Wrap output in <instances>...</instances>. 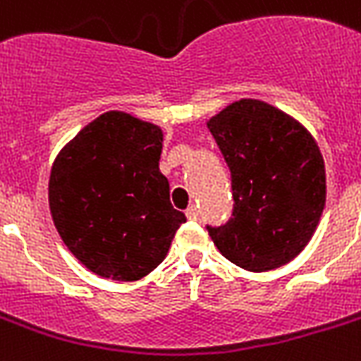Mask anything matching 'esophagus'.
<instances>
[{"label":"esophagus","instance_id":"34e87169","mask_svg":"<svg viewBox=\"0 0 361 361\" xmlns=\"http://www.w3.org/2000/svg\"><path fill=\"white\" fill-rule=\"evenodd\" d=\"M185 214L189 219H199V210H197V206H189L185 210Z\"/></svg>","mask_w":361,"mask_h":361}]
</instances>
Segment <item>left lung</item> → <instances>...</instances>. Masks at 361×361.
<instances>
[{"instance_id": "obj_1", "label": "left lung", "mask_w": 361, "mask_h": 361, "mask_svg": "<svg viewBox=\"0 0 361 361\" xmlns=\"http://www.w3.org/2000/svg\"><path fill=\"white\" fill-rule=\"evenodd\" d=\"M231 170L233 214L206 225L224 257L252 272L302 252L326 204L324 159L305 126L259 100H238L208 121Z\"/></svg>"}]
</instances>
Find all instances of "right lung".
<instances>
[{
  "label": "right lung",
  "instance_id": "add662e5",
  "mask_svg": "<svg viewBox=\"0 0 361 361\" xmlns=\"http://www.w3.org/2000/svg\"><path fill=\"white\" fill-rule=\"evenodd\" d=\"M162 130L123 111L85 126L52 164L49 206L71 254L102 279H144L169 254L185 214L159 170Z\"/></svg>",
  "mask_w": 361,
  "mask_h": 361
}]
</instances>
